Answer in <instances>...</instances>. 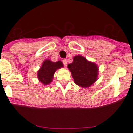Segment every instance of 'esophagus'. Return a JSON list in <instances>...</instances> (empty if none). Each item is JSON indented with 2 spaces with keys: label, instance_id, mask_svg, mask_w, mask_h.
I'll return each mask as SVG.
<instances>
[{
  "label": "esophagus",
  "instance_id": "1",
  "mask_svg": "<svg viewBox=\"0 0 133 133\" xmlns=\"http://www.w3.org/2000/svg\"><path fill=\"white\" fill-rule=\"evenodd\" d=\"M63 63L65 66H67V61H66V59H63Z\"/></svg>",
  "mask_w": 133,
  "mask_h": 133
}]
</instances>
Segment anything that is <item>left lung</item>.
I'll return each mask as SVG.
<instances>
[{
	"label": "left lung",
	"instance_id": "obj_1",
	"mask_svg": "<svg viewBox=\"0 0 133 133\" xmlns=\"http://www.w3.org/2000/svg\"><path fill=\"white\" fill-rule=\"evenodd\" d=\"M75 84L82 88L93 84L98 77V67L93 62L81 55L74 57L73 62L67 66Z\"/></svg>",
	"mask_w": 133,
	"mask_h": 133
}]
</instances>
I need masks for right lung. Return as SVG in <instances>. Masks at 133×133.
I'll use <instances>...</instances> for the list:
<instances>
[{
	"mask_svg": "<svg viewBox=\"0 0 133 133\" xmlns=\"http://www.w3.org/2000/svg\"><path fill=\"white\" fill-rule=\"evenodd\" d=\"M63 66L61 61L52 62L51 60L45 61L37 71V78L44 85L49 84L53 78V75L56 70Z\"/></svg>",
	"mask_w": 133,
	"mask_h": 133,
	"instance_id": "1",
	"label": "right lung"
}]
</instances>
